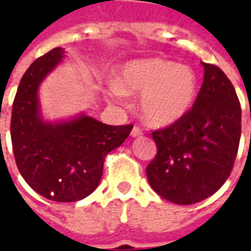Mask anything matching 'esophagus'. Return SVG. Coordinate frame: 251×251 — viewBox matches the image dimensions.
I'll list each match as a JSON object with an SVG mask.
<instances>
[{
    "label": "esophagus",
    "mask_w": 251,
    "mask_h": 251,
    "mask_svg": "<svg viewBox=\"0 0 251 251\" xmlns=\"http://www.w3.org/2000/svg\"><path fill=\"white\" fill-rule=\"evenodd\" d=\"M141 135H143V131L141 130V127H138V126H134L133 130H131V137L137 138V137H141Z\"/></svg>",
    "instance_id": "1"
}]
</instances>
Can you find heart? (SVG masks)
I'll return each instance as SVG.
<instances>
[{"label":"heart","instance_id":"b5f03b06","mask_svg":"<svg viewBox=\"0 0 251 251\" xmlns=\"http://www.w3.org/2000/svg\"><path fill=\"white\" fill-rule=\"evenodd\" d=\"M129 94H142L139 108L149 124L168 126L185 117L198 94V78L186 65L161 58L126 62L118 80L108 87V100L127 106Z\"/></svg>","mask_w":251,"mask_h":251}]
</instances>
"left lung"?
Returning a JSON list of instances; mask_svg holds the SVG:
<instances>
[{
	"label": "left lung",
	"mask_w": 251,
	"mask_h": 251,
	"mask_svg": "<svg viewBox=\"0 0 251 251\" xmlns=\"http://www.w3.org/2000/svg\"><path fill=\"white\" fill-rule=\"evenodd\" d=\"M203 84L185 117L152 133L157 153L146 169L153 190L176 204H193L229 177L241 138V105L223 70L204 64Z\"/></svg>",
	"instance_id": "obj_1"
}]
</instances>
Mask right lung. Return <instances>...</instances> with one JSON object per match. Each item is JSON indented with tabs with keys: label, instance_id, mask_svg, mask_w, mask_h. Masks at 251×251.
I'll use <instances>...</instances> for the list:
<instances>
[{
	"label": "right lung",
	"instance_id": "right-lung-1",
	"mask_svg": "<svg viewBox=\"0 0 251 251\" xmlns=\"http://www.w3.org/2000/svg\"><path fill=\"white\" fill-rule=\"evenodd\" d=\"M64 57V48H54L27 69L14 99L10 134L25 182L47 199L76 202L98 187L106 153L125 142L133 125H105L86 113L45 121L39 87Z\"/></svg>",
	"mask_w": 251,
	"mask_h": 251
}]
</instances>
